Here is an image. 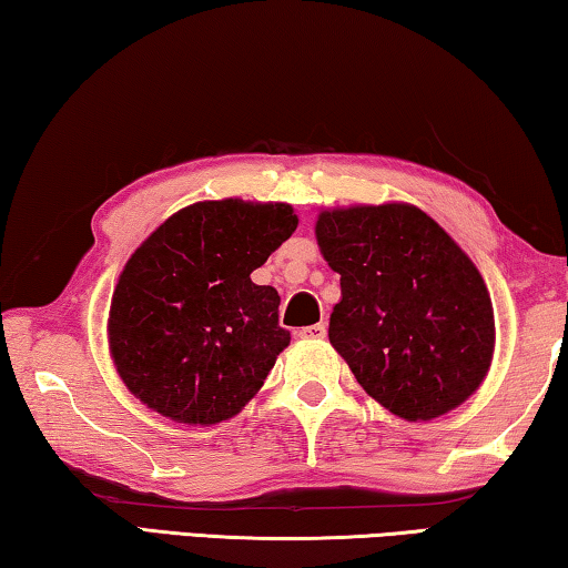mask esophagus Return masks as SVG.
<instances>
[{"instance_id":"esophagus-1","label":"esophagus","mask_w":568,"mask_h":568,"mask_svg":"<svg viewBox=\"0 0 568 568\" xmlns=\"http://www.w3.org/2000/svg\"><path fill=\"white\" fill-rule=\"evenodd\" d=\"M325 323H315V325H305V328L297 331V338L303 341H323L325 338Z\"/></svg>"}]
</instances>
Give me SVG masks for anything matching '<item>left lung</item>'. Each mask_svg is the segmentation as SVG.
I'll list each match as a JSON object with an SVG mask.
<instances>
[{"mask_svg":"<svg viewBox=\"0 0 568 568\" xmlns=\"http://www.w3.org/2000/svg\"><path fill=\"white\" fill-rule=\"evenodd\" d=\"M315 240L341 275L331 345L373 400L420 423L474 396L496 348L491 295L434 217L408 203L328 207Z\"/></svg>","mask_w":568,"mask_h":568,"instance_id":"1","label":"left lung"}]
</instances>
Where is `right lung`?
Returning <instances> with one entry per match:
<instances>
[{"mask_svg":"<svg viewBox=\"0 0 568 568\" xmlns=\"http://www.w3.org/2000/svg\"><path fill=\"white\" fill-rule=\"evenodd\" d=\"M287 203L225 197L170 215L130 255L114 285L108 345L140 403L175 423L237 416L287 345L281 295L257 271L295 233Z\"/></svg>","mask_w":568,"mask_h":568,"instance_id":"1","label":"right lung"}]
</instances>
